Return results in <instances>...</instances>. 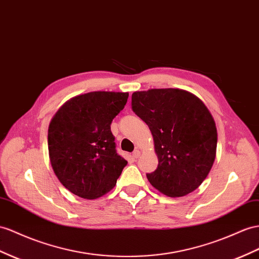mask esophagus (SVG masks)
<instances>
[{
	"label": "esophagus",
	"instance_id": "34e87169",
	"mask_svg": "<svg viewBox=\"0 0 259 259\" xmlns=\"http://www.w3.org/2000/svg\"><path fill=\"white\" fill-rule=\"evenodd\" d=\"M140 151H139V150H135L134 151V153H132V157H134V158H138L139 156H140Z\"/></svg>",
	"mask_w": 259,
	"mask_h": 259
}]
</instances>
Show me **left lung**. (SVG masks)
<instances>
[{
    "label": "left lung",
    "mask_w": 259,
    "mask_h": 259,
    "mask_svg": "<svg viewBox=\"0 0 259 259\" xmlns=\"http://www.w3.org/2000/svg\"><path fill=\"white\" fill-rule=\"evenodd\" d=\"M131 104L153 136L158 165L147 174L150 184L168 197L193 193L208 176L217 153V127L207 106L180 89L135 92Z\"/></svg>",
    "instance_id": "8db88e82"
}]
</instances>
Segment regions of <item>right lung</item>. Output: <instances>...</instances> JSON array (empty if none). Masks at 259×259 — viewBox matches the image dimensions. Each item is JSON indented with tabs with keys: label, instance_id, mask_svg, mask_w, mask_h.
<instances>
[{
	"label": "right lung",
	"instance_id": "add662e5",
	"mask_svg": "<svg viewBox=\"0 0 259 259\" xmlns=\"http://www.w3.org/2000/svg\"><path fill=\"white\" fill-rule=\"evenodd\" d=\"M129 93L91 92L65 102L52 117L48 150L52 169L72 194L96 199L115 187L127 161L117 154L110 124Z\"/></svg>",
	"mask_w": 259,
	"mask_h": 259
}]
</instances>
